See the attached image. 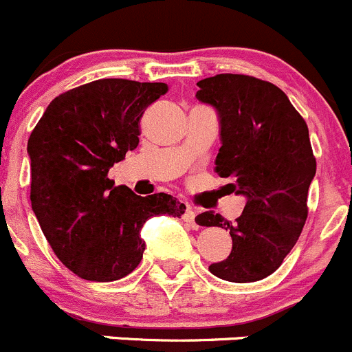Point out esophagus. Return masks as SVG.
Masks as SVG:
<instances>
[{
  "instance_id": "1",
  "label": "esophagus",
  "mask_w": 352,
  "mask_h": 352,
  "mask_svg": "<svg viewBox=\"0 0 352 352\" xmlns=\"http://www.w3.org/2000/svg\"><path fill=\"white\" fill-rule=\"evenodd\" d=\"M195 210L191 207H186V210H184V214H183V221L186 222L188 226H191V228H198V224L197 222H195Z\"/></svg>"
}]
</instances>
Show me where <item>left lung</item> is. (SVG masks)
Instances as JSON below:
<instances>
[{
    "mask_svg": "<svg viewBox=\"0 0 352 352\" xmlns=\"http://www.w3.org/2000/svg\"><path fill=\"white\" fill-rule=\"evenodd\" d=\"M197 99L217 109L221 148L215 171L231 177L246 205L234 222L214 212L195 221L229 231L232 250L208 267L229 283H255L283 265L308 217V190L316 161L306 121L274 83L221 73L197 83Z\"/></svg>",
    "mask_w": 352,
    "mask_h": 352,
    "instance_id": "obj_1",
    "label": "left lung"
}]
</instances>
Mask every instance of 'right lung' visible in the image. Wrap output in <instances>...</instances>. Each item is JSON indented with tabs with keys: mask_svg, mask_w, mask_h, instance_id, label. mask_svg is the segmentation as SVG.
<instances>
[{
	"mask_svg": "<svg viewBox=\"0 0 352 352\" xmlns=\"http://www.w3.org/2000/svg\"><path fill=\"white\" fill-rule=\"evenodd\" d=\"M166 92V83L96 80L54 97L30 133L32 210L63 265L82 279L131 274L144 256L147 219L186 210L171 195L138 197L107 177L137 148L145 109Z\"/></svg>",
	"mask_w": 352,
	"mask_h": 352,
	"instance_id": "1",
	"label": "right lung"
}]
</instances>
